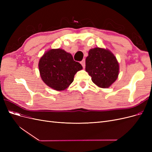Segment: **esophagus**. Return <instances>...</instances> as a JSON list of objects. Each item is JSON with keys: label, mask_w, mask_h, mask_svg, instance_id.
<instances>
[{"label": "esophagus", "mask_w": 152, "mask_h": 152, "mask_svg": "<svg viewBox=\"0 0 152 152\" xmlns=\"http://www.w3.org/2000/svg\"><path fill=\"white\" fill-rule=\"evenodd\" d=\"M80 64L82 65V66H83V68H84L85 66H86V61H85V59H83V60H82V61H80Z\"/></svg>", "instance_id": "1"}]
</instances>
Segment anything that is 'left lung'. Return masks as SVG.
<instances>
[{
	"label": "left lung",
	"mask_w": 152,
	"mask_h": 152,
	"mask_svg": "<svg viewBox=\"0 0 152 152\" xmlns=\"http://www.w3.org/2000/svg\"><path fill=\"white\" fill-rule=\"evenodd\" d=\"M86 71L96 86L107 88L117 80L119 65L110 50L95 48L89 50L86 58Z\"/></svg>",
	"instance_id": "obj_1"
}]
</instances>
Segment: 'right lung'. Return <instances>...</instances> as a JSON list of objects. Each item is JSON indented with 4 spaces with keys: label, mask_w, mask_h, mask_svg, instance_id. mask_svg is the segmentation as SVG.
<instances>
[{
    "label": "right lung",
    "mask_w": 152,
    "mask_h": 152,
    "mask_svg": "<svg viewBox=\"0 0 152 152\" xmlns=\"http://www.w3.org/2000/svg\"><path fill=\"white\" fill-rule=\"evenodd\" d=\"M39 68L45 84L54 90L63 91L72 83L82 66L73 60L71 54L61 49H52L41 57Z\"/></svg>",
    "instance_id": "obj_1"
}]
</instances>
